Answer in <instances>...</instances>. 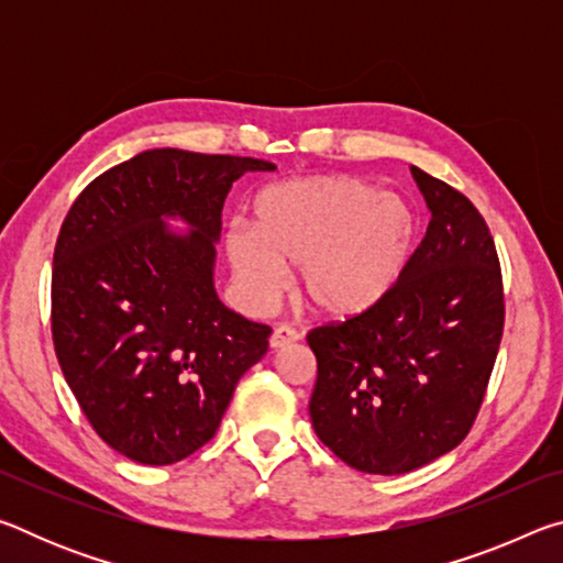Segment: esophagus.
<instances>
[{
    "instance_id": "1",
    "label": "esophagus",
    "mask_w": 563,
    "mask_h": 563,
    "mask_svg": "<svg viewBox=\"0 0 563 563\" xmlns=\"http://www.w3.org/2000/svg\"><path fill=\"white\" fill-rule=\"evenodd\" d=\"M298 340H300L298 330H292L288 325H278V328L273 330V335H271V347L273 350H283V347H288V345H292V342H298Z\"/></svg>"
}]
</instances>
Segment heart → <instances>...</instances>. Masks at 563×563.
<instances>
[{
  "mask_svg": "<svg viewBox=\"0 0 563 563\" xmlns=\"http://www.w3.org/2000/svg\"><path fill=\"white\" fill-rule=\"evenodd\" d=\"M253 228L223 233L235 288L251 308L278 298L298 268L305 308L352 320L377 308L407 271L417 243L415 208L355 176H308L265 186L251 206Z\"/></svg>",
  "mask_w": 563,
  "mask_h": 563,
  "instance_id": "b5f03b06",
  "label": "heart"
}]
</instances>
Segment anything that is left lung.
I'll return each mask as SVG.
<instances>
[{
    "label": "left lung",
    "mask_w": 563,
    "mask_h": 563,
    "mask_svg": "<svg viewBox=\"0 0 563 563\" xmlns=\"http://www.w3.org/2000/svg\"><path fill=\"white\" fill-rule=\"evenodd\" d=\"M432 221L407 271L365 316L310 330V419L352 470L405 474L460 444L504 330L497 247L479 211L412 166Z\"/></svg>",
    "instance_id": "left-lung-1"
}]
</instances>
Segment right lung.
<instances>
[{"label": "right lung", "instance_id": "obj_1", "mask_svg": "<svg viewBox=\"0 0 563 563\" xmlns=\"http://www.w3.org/2000/svg\"><path fill=\"white\" fill-rule=\"evenodd\" d=\"M261 158L141 151L81 190L54 247L52 338L66 385L111 450L186 460L211 440L271 328L218 300L225 196ZM180 220L186 234L170 232Z\"/></svg>", "mask_w": 563, "mask_h": 563}]
</instances>
